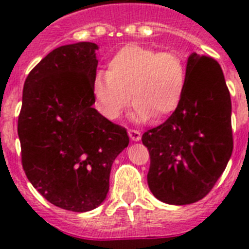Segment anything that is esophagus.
Wrapping results in <instances>:
<instances>
[{"label":"esophagus","mask_w":249,"mask_h":249,"mask_svg":"<svg viewBox=\"0 0 249 249\" xmlns=\"http://www.w3.org/2000/svg\"><path fill=\"white\" fill-rule=\"evenodd\" d=\"M128 135L132 141H140L141 140V132L137 130H128Z\"/></svg>","instance_id":"esophagus-1"}]
</instances>
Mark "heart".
Here are the masks:
<instances>
[{
	"mask_svg": "<svg viewBox=\"0 0 249 249\" xmlns=\"http://www.w3.org/2000/svg\"><path fill=\"white\" fill-rule=\"evenodd\" d=\"M186 82L185 61L178 53L130 43L109 60L108 71H99L92 91L97 108L117 119L135 101L134 118L162 121L178 109ZM133 96L131 97L130 95Z\"/></svg>",
	"mask_w": 249,
	"mask_h": 249,
	"instance_id": "b5f03b06",
	"label": "heart"
}]
</instances>
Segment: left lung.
<instances>
[{
	"instance_id": "left-lung-1",
	"label": "left lung",
	"mask_w": 249,
	"mask_h": 249,
	"mask_svg": "<svg viewBox=\"0 0 249 249\" xmlns=\"http://www.w3.org/2000/svg\"><path fill=\"white\" fill-rule=\"evenodd\" d=\"M148 185L164 203H196L208 194L232 153L231 100L217 61L192 53L178 109L142 135Z\"/></svg>"
}]
</instances>
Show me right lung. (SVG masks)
<instances>
[{
    "instance_id": "obj_1",
    "label": "right lung",
    "mask_w": 249,
    "mask_h": 249,
    "mask_svg": "<svg viewBox=\"0 0 249 249\" xmlns=\"http://www.w3.org/2000/svg\"><path fill=\"white\" fill-rule=\"evenodd\" d=\"M99 46H60L28 74L18 121L28 180L53 206L87 212L109 192L114 159L130 142L126 128L92 108Z\"/></svg>"
}]
</instances>
